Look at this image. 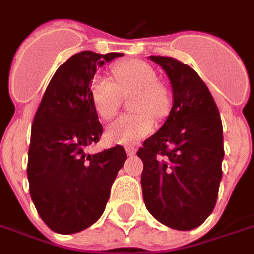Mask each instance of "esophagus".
I'll return each mask as SVG.
<instances>
[{"label":"esophagus","instance_id":"obj_1","mask_svg":"<svg viewBox=\"0 0 254 254\" xmlns=\"http://www.w3.org/2000/svg\"><path fill=\"white\" fill-rule=\"evenodd\" d=\"M125 151H127V155L136 154V148H134V147H125Z\"/></svg>","mask_w":254,"mask_h":254}]
</instances>
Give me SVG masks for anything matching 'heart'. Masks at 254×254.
<instances>
[{"mask_svg": "<svg viewBox=\"0 0 254 254\" xmlns=\"http://www.w3.org/2000/svg\"><path fill=\"white\" fill-rule=\"evenodd\" d=\"M116 83L102 76L91 81L89 96L98 116L109 120L121 106L122 96H130V109L136 113L118 117L106 127L111 144L133 145L154 132L156 120L169 113V96L156 81L154 67L140 60L117 64L111 69Z\"/></svg>", "mask_w": 254, "mask_h": 254, "instance_id": "1", "label": "heart"}]
</instances>
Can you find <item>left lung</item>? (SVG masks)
I'll return each mask as SVG.
<instances>
[{
	"label": "left lung",
	"mask_w": 254,
	"mask_h": 254,
	"mask_svg": "<svg viewBox=\"0 0 254 254\" xmlns=\"http://www.w3.org/2000/svg\"><path fill=\"white\" fill-rule=\"evenodd\" d=\"M173 87V107L158 132L143 143L141 187L145 207L176 230L198 227L218 200L224 156L218 106L201 77L173 57L151 56Z\"/></svg>",
	"instance_id": "obj_1"
}]
</instances>
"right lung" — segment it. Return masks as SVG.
Wrapping results in <instances>:
<instances>
[{"mask_svg": "<svg viewBox=\"0 0 254 254\" xmlns=\"http://www.w3.org/2000/svg\"><path fill=\"white\" fill-rule=\"evenodd\" d=\"M121 56L88 50L72 56L56 70L34 117L30 194L42 220L60 234L78 233L100 218L127 159L121 145L85 154L103 133L89 96L91 81L98 67Z\"/></svg>", "mask_w": 254, "mask_h": 254, "instance_id": "add662e5", "label": "right lung"}]
</instances>
